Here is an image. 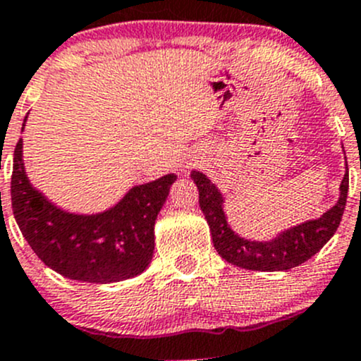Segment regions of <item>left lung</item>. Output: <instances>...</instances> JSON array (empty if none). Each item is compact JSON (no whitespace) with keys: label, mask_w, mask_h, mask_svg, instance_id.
Listing matches in <instances>:
<instances>
[{"label":"left lung","mask_w":361,"mask_h":361,"mask_svg":"<svg viewBox=\"0 0 361 361\" xmlns=\"http://www.w3.org/2000/svg\"><path fill=\"white\" fill-rule=\"evenodd\" d=\"M191 179L198 188L200 207L210 228L215 250L224 261L248 271H287L318 254L339 228L349 188L346 163V173L339 185V200L336 205L317 219L283 229L267 241H259L233 231L224 210V195L205 173L192 170Z\"/></svg>","instance_id":"left-lung-1"}]
</instances>
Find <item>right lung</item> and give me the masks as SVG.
Returning a JSON list of instances; mask_svg holds the SVG:
<instances>
[{
	"mask_svg": "<svg viewBox=\"0 0 361 361\" xmlns=\"http://www.w3.org/2000/svg\"><path fill=\"white\" fill-rule=\"evenodd\" d=\"M176 179V173H169L133 185L116 205L99 214H74L51 203L31 184L18 139L12 208L25 241L50 269L85 283H114L137 276L149 266L156 217Z\"/></svg>",
	"mask_w": 361,
	"mask_h": 361,
	"instance_id": "obj_1",
	"label": "right lung"
}]
</instances>
